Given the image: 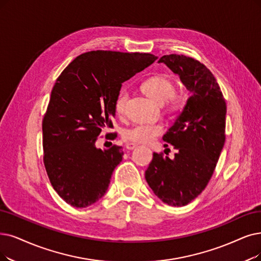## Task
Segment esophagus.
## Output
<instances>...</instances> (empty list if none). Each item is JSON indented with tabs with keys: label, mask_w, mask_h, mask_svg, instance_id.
I'll list each match as a JSON object with an SVG mask.
<instances>
[{
	"label": "esophagus",
	"mask_w": 261,
	"mask_h": 261,
	"mask_svg": "<svg viewBox=\"0 0 261 261\" xmlns=\"http://www.w3.org/2000/svg\"><path fill=\"white\" fill-rule=\"evenodd\" d=\"M137 147V144H135V143H127L126 145H125V148H126L127 150H134L135 148H136Z\"/></svg>",
	"instance_id": "34e87169"
}]
</instances>
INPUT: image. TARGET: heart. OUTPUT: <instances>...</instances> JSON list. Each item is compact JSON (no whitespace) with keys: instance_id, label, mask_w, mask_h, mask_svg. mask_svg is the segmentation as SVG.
Wrapping results in <instances>:
<instances>
[{"instance_id":"1","label":"heart","mask_w":261,"mask_h":261,"mask_svg":"<svg viewBox=\"0 0 261 261\" xmlns=\"http://www.w3.org/2000/svg\"><path fill=\"white\" fill-rule=\"evenodd\" d=\"M142 89L153 100L164 103L170 113L176 114L185 107L186 97L182 93H174L173 80L166 75L153 76L142 83ZM129 93L126 89L121 90L114 99L113 108L118 117L126 112V103ZM164 133V126L160 123H142L124 132V139L130 143H151Z\"/></svg>"}]
</instances>
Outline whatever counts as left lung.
I'll return each mask as SVG.
<instances>
[{
	"label": "left lung",
	"instance_id": "left-lung-1",
	"mask_svg": "<svg viewBox=\"0 0 261 261\" xmlns=\"http://www.w3.org/2000/svg\"><path fill=\"white\" fill-rule=\"evenodd\" d=\"M159 62L178 74L193 95L163 137L178 151L174 159L154 152L145 180L163 202L183 206L200 195L215 170L226 139L227 107L214 75L198 60L173 54Z\"/></svg>",
	"mask_w": 261,
	"mask_h": 261
}]
</instances>
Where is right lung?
I'll use <instances>...</instances> for the list:
<instances>
[{
    "label": "right lung",
    "instance_id": "add662e5",
    "mask_svg": "<svg viewBox=\"0 0 261 261\" xmlns=\"http://www.w3.org/2000/svg\"><path fill=\"white\" fill-rule=\"evenodd\" d=\"M156 60L139 52L89 51L58 77L43 119V160L52 187L68 204L86 207L107 192L124 153L116 144L96 149L95 141L101 130L113 128L122 83ZM109 135L113 139L117 133Z\"/></svg>",
    "mask_w": 261,
    "mask_h": 261
}]
</instances>
